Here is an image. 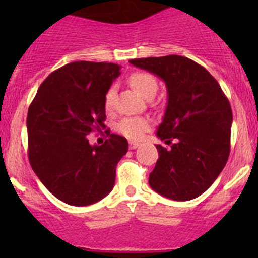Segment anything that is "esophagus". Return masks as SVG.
<instances>
[{"label": "esophagus", "mask_w": 258, "mask_h": 258, "mask_svg": "<svg viewBox=\"0 0 258 258\" xmlns=\"http://www.w3.org/2000/svg\"><path fill=\"white\" fill-rule=\"evenodd\" d=\"M140 146V143H137V142H129V149L131 150H136L137 147Z\"/></svg>", "instance_id": "esophagus-1"}]
</instances>
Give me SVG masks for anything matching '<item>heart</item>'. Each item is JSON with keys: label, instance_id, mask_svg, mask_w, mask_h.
<instances>
[{"label": "heart", "instance_id": "obj_1", "mask_svg": "<svg viewBox=\"0 0 258 258\" xmlns=\"http://www.w3.org/2000/svg\"><path fill=\"white\" fill-rule=\"evenodd\" d=\"M129 84L140 93L142 97H154L157 92V80L149 72H134L129 77ZM116 90L113 86L107 90L104 95V108L106 111H111L115 106ZM151 126V121L147 117H124L116 124V131L121 133L129 140H140L143 134L149 131Z\"/></svg>", "mask_w": 258, "mask_h": 258}]
</instances>
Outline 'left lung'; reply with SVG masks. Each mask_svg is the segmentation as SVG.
Instances as JSON below:
<instances>
[{"instance_id": "1", "label": "left lung", "mask_w": 258, "mask_h": 258, "mask_svg": "<svg viewBox=\"0 0 258 258\" xmlns=\"http://www.w3.org/2000/svg\"><path fill=\"white\" fill-rule=\"evenodd\" d=\"M164 80L168 103L156 134L159 159L149 183L163 197L195 199L211 187L230 155L232 111L217 80L186 56L166 55L131 60Z\"/></svg>"}]
</instances>
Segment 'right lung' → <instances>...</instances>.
<instances>
[{
  "label": "right lung",
  "instance_id": "add662e5",
  "mask_svg": "<svg viewBox=\"0 0 258 258\" xmlns=\"http://www.w3.org/2000/svg\"><path fill=\"white\" fill-rule=\"evenodd\" d=\"M120 66L74 61L45 79L27 116L28 157L45 187L70 206H90L113 188L116 165L127 152L125 137L111 134L101 146L88 134L106 127L104 95Z\"/></svg>",
  "mask_w": 258,
  "mask_h": 258
}]
</instances>
